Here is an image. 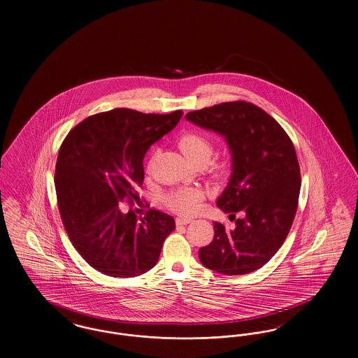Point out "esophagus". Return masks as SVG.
I'll use <instances>...</instances> for the list:
<instances>
[{"instance_id":"34e87169","label":"esophagus","mask_w":358,"mask_h":358,"mask_svg":"<svg viewBox=\"0 0 358 358\" xmlns=\"http://www.w3.org/2000/svg\"><path fill=\"white\" fill-rule=\"evenodd\" d=\"M193 222V219H190V217H178L176 222H177V225H187L189 222Z\"/></svg>"}]
</instances>
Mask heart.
<instances>
[{"label":"heart","instance_id":"1","mask_svg":"<svg viewBox=\"0 0 358 358\" xmlns=\"http://www.w3.org/2000/svg\"><path fill=\"white\" fill-rule=\"evenodd\" d=\"M178 146L187 159L196 165H205L212 154H213V143L212 141L200 133H187L178 139ZM215 171H224V165L219 164L215 166ZM204 199V192L199 187H182L174 189L165 194L164 200L171 210L180 215H192L199 209V205Z\"/></svg>","mask_w":358,"mask_h":358}]
</instances>
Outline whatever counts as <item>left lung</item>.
Listing matches in <instances>:
<instances>
[{
	"label": "left lung",
	"instance_id": "obj_1",
	"mask_svg": "<svg viewBox=\"0 0 358 358\" xmlns=\"http://www.w3.org/2000/svg\"><path fill=\"white\" fill-rule=\"evenodd\" d=\"M185 120L227 142L231 177L217 206L229 216L243 212L232 229L213 222V241L200 248V262L224 275L252 273L278 252L295 217L301 171L294 145L252 103L216 104L190 111Z\"/></svg>",
	"mask_w": 358,
	"mask_h": 358
}]
</instances>
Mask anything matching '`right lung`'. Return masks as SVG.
<instances>
[{
  "mask_svg": "<svg viewBox=\"0 0 358 358\" xmlns=\"http://www.w3.org/2000/svg\"><path fill=\"white\" fill-rule=\"evenodd\" d=\"M115 108L85 118L64 139L56 162L57 205L69 240L99 273L134 278L158 262L176 228L171 215L120 210L143 182V157L182 117Z\"/></svg>",
  "mask_w": 358,
  "mask_h": 358,
  "instance_id": "add662e5",
  "label": "right lung"
}]
</instances>
